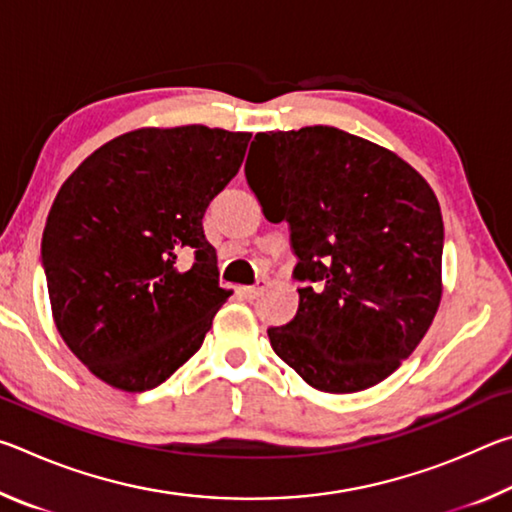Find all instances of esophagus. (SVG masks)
<instances>
[{
  "label": "esophagus",
  "instance_id": "34e87169",
  "mask_svg": "<svg viewBox=\"0 0 512 512\" xmlns=\"http://www.w3.org/2000/svg\"><path fill=\"white\" fill-rule=\"evenodd\" d=\"M241 296H244L246 300H255L259 293H262V287H241Z\"/></svg>",
  "mask_w": 512,
  "mask_h": 512
}]
</instances>
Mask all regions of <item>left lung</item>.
I'll list each match as a JSON object with an SVG mask.
<instances>
[{
    "label": "left lung",
    "mask_w": 512,
    "mask_h": 512,
    "mask_svg": "<svg viewBox=\"0 0 512 512\" xmlns=\"http://www.w3.org/2000/svg\"><path fill=\"white\" fill-rule=\"evenodd\" d=\"M253 144L246 180L266 219L289 223L302 282L293 320L268 327L271 348L318 391H366L400 368L438 311V198L393 151L334 126Z\"/></svg>",
    "instance_id": "8db88e82"
}]
</instances>
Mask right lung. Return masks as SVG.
Instances as JSON below:
<instances>
[{
  "instance_id": "obj_1",
  "label": "right lung",
  "mask_w": 512,
  "mask_h": 512,
  "mask_svg": "<svg viewBox=\"0 0 512 512\" xmlns=\"http://www.w3.org/2000/svg\"><path fill=\"white\" fill-rule=\"evenodd\" d=\"M250 133L140 128L85 158L42 232L51 314L94 377L128 393L160 386L201 348L232 291L203 232Z\"/></svg>"
}]
</instances>
